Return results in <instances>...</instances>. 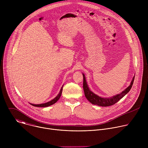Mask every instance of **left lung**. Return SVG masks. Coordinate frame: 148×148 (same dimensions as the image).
Masks as SVG:
<instances>
[{"mask_svg":"<svg viewBox=\"0 0 148 148\" xmlns=\"http://www.w3.org/2000/svg\"><path fill=\"white\" fill-rule=\"evenodd\" d=\"M82 75H83V89L84 91V94H85L86 98L92 104L97 105H98V106H101V107L111 106V105L115 104L118 101H119L121 98H122L131 90L133 85L134 78H135V76H134L130 83V85L125 90H123L122 92L118 94H116L115 95H114L112 97L104 98V97H101L98 96V95L95 94L92 91L90 90L87 84L85 75H84V73H82Z\"/></svg>","mask_w":148,"mask_h":148,"instance_id":"1","label":"left lung"}]
</instances>
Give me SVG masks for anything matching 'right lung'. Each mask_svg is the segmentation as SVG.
Segmentation results:
<instances>
[{
    "label": "right lung",
    "mask_w": 148,
    "mask_h": 148,
    "mask_svg": "<svg viewBox=\"0 0 148 148\" xmlns=\"http://www.w3.org/2000/svg\"><path fill=\"white\" fill-rule=\"evenodd\" d=\"M62 87H63V86L61 87V90H60V92L58 93V94L54 99H53L52 100H51V101H49V102H47L43 103H40V104H33V103H30V104H31L32 105H33V106H34V107H47L50 106V105H52L53 104L55 103L59 99V98H60V97H61V94H62Z\"/></svg>",
    "instance_id": "obj_1"
}]
</instances>
